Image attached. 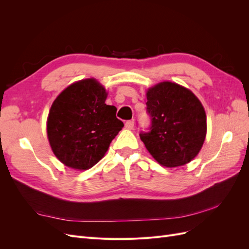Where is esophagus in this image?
<instances>
[{
  "label": "esophagus",
  "mask_w": 249,
  "mask_h": 249,
  "mask_svg": "<svg viewBox=\"0 0 249 249\" xmlns=\"http://www.w3.org/2000/svg\"><path fill=\"white\" fill-rule=\"evenodd\" d=\"M125 129L127 130H133L134 127V120H127V122L124 124Z\"/></svg>",
  "instance_id": "esophagus-1"
}]
</instances>
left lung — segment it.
<instances>
[{
  "label": "left lung",
  "mask_w": 249,
  "mask_h": 249,
  "mask_svg": "<svg viewBox=\"0 0 249 249\" xmlns=\"http://www.w3.org/2000/svg\"><path fill=\"white\" fill-rule=\"evenodd\" d=\"M146 112L152 120L140 139L163 166L178 167L197 156L207 134V116L191 90L161 82L146 92Z\"/></svg>",
  "instance_id": "obj_1"
}]
</instances>
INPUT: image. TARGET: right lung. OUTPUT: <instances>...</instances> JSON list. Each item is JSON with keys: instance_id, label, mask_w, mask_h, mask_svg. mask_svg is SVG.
I'll list each match as a JSON object with an SVG mask.
<instances>
[{"instance_id": "1", "label": "right lung", "mask_w": 249, "mask_h": 249, "mask_svg": "<svg viewBox=\"0 0 249 249\" xmlns=\"http://www.w3.org/2000/svg\"><path fill=\"white\" fill-rule=\"evenodd\" d=\"M106 89L95 79L73 83L53 103L47 133L53 153L66 166L86 170L106 154L124 127L116 108L105 104Z\"/></svg>"}]
</instances>
